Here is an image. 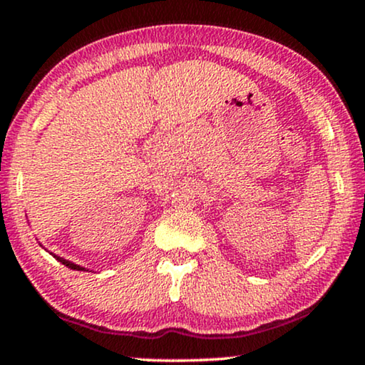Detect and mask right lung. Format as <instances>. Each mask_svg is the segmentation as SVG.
Wrapping results in <instances>:
<instances>
[{"label":"right lung","instance_id":"obj_1","mask_svg":"<svg viewBox=\"0 0 365 365\" xmlns=\"http://www.w3.org/2000/svg\"><path fill=\"white\" fill-rule=\"evenodd\" d=\"M57 257V259L62 262V264H66L67 267H71V269H77V271H86V267H81V266H77V264H73V262H71V261H67V259H63V257H58V256H55Z\"/></svg>","mask_w":365,"mask_h":365}]
</instances>
